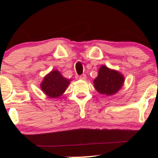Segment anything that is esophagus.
<instances>
[{
  "instance_id": "obj_1",
  "label": "esophagus",
  "mask_w": 158,
  "mask_h": 158,
  "mask_svg": "<svg viewBox=\"0 0 158 158\" xmlns=\"http://www.w3.org/2000/svg\"><path fill=\"white\" fill-rule=\"evenodd\" d=\"M79 79H81V80H86L87 79L86 75H85V74H82V75L79 76Z\"/></svg>"
}]
</instances>
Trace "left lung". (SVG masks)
Returning a JSON list of instances; mask_svg holds the SVG:
<instances>
[{"label":"left lung","instance_id":"left-lung-1","mask_svg":"<svg viewBox=\"0 0 158 158\" xmlns=\"http://www.w3.org/2000/svg\"><path fill=\"white\" fill-rule=\"evenodd\" d=\"M123 83L124 77L122 73L102 65L99 69L97 77L94 81V86L99 94L110 96L117 93L123 87Z\"/></svg>","mask_w":158,"mask_h":158}]
</instances>
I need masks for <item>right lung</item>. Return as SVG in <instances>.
Returning a JSON list of instances; mask_svg holds the SVG:
<instances>
[{
    "mask_svg": "<svg viewBox=\"0 0 158 158\" xmlns=\"http://www.w3.org/2000/svg\"><path fill=\"white\" fill-rule=\"evenodd\" d=\"M70 80L63 77L57 70H52L46 75L41 83V88L44 94L50 98H57L64 94Z\"/></svg>",
    "mask_w": 158,
    "mask_h": 158,
    "instance_id": "1",
    "label": "right lung"
}]
</instances>
